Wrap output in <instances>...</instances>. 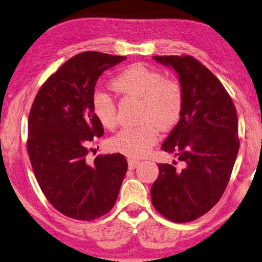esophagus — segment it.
Instances as JSON below:
<instances>
[{
    "label": "esophagus",
    "instance_id": "1",
    "mask_svg": "<svg viewBox=\"0 0 262 262\" xmlns=\"http://www.w3.org/2000/svg\"><path fill=\"white\" fill-rule=\"evenodd\" d=\"M127 162H128V168L130 169H135L137 166H139L140 161L137 160V159H132V158H130V159H127Z\"/></svg>",
    "mask_w": 262,
    "mask_h": 262
}]
</instances>
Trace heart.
<instances>
[{"label": "heart", "instance_id": "obj_1", "mask_svg": "<svg viewBox=\"0 0 262 262\" xmlns=\"http://www.w3.org/2000/svg\"><path fill=\"white\" fill-rule=\"evenodd\" d=\"M111 88L119 95L140 100L139 126L122 128L110 139V147L131 158H141L151 151L158 140L157 126L169 130L181 117L183 89L174 79L162 78L160 72L143 63H134L111 82ZM93 113L104 128L113 130L117 125L116 105L108 94L97 91L92 98Z\"/></svg>", "mask_w": 262, "mask_h": 262}]
</instances>
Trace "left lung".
Wrapping results in <instances>:
<instances>
[{"label":"left lung","instance_id":"obj_1","mask_svg":"<svg viewBox=\"0 0 262 262\" xmlns=\"http://www.w3.org/2000/svg\"><path fill=\"white\" fill-rule=\"evenodd\" d=\"M153 59L178 73L184 101L179 123L161 146L182 162V168L158 165L152 204L167 220L187 223L207 213L224 194L239 151L237 110L221 81L197 59Z\"/></svg>","mask_w":262,"mask_h":262}]
</instances>
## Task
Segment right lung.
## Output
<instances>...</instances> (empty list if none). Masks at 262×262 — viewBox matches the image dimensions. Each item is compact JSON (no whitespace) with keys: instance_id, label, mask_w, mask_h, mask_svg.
Wrapping results in <instances>:
<instances>
[{"instance_id":"obj_1","label":"right lung","mask_w":262,"mask_h":262,"mask_svg":"<svg viewBox=\"0 0 262 262\" xmlns=\"http://www.w3.org/2000/svg\"><path fill=\"white\" fill-rule=\"evenodd\" d=\"M126 57L88 51L74 55L47 79L32 103L28 153L42 194L70 218L93 221L109 212L127 170L121 153L85 160L93 139L104 134L92 98L103 72Z\"/></svg>"}]
</instances>
